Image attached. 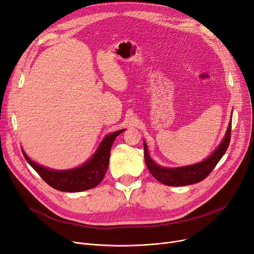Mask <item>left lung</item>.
<instances>
[{
    "mask_svg": "<svg viewBox=\"0 0 254 254\" xmlns=\"http://www.w3.org/2000/svg\"><path fill=\"white\" fill-rule=\"evenodd\" d=\"M232 123H230L225 136L218 147L214 150L205 161L190 166H185L180 168H165L156 165L149 156L147 145L144 142V157L151 175L161 183L169 186H184L193 183L201 182L204 180L212 170L215 168L218 162L228 149L231 141Z\"/></svg>",
    "mask_w": 254,
    "mask_h": 254,
    "instance_id": "8db88e82",
    "label": "left lung"
}]
</instances>
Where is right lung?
I'll return each mask as SVG.
<instances>
[{
    "mask_svg": "<svg viewBox=\"0 0 254 254\" xmlns=\"http://www.w3.org/2000/svg\"><path fill=\"white\" fill-rule=\"evenodd\" d=\"M124 130L125 129H120L107 135L89 161L76 169L64 171L50 170L31 161L23 150L22 153L26 162L51 188L66 192L83 191L95 188L102 182L106 171L108 169L112 144L116 137Z\"/></svg>",
    "mask_w": 254,
    "mask_h": 254,
    "instance_id": "add662e5",
    "label": "right lung"
}]
</instances>
